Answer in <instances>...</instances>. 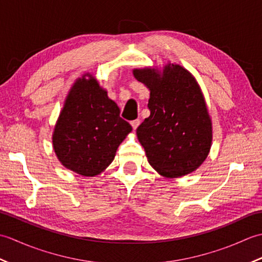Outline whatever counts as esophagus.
I'll use <instances>...</instances> for the list:
<instances>
[{"instance_id": "esophagus-1", "label": "esophagus", "mask_w": 262, "mask_h": 262, "mask_svg": "<svg viewBox=\"0 0 262 262\" xmlns=\"http://www.w3.org/2000/svg\"><path fill=\"white\" fill-rule=\"evenodd\" d=\"M140 124H141V121H140V119H136V120H133L132 122H130V125H132V127H133V129L134 130H136V128L140 126Z\"/></svg>"}]
</instances>
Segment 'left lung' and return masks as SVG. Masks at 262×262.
Returning <instances> with one entry per match:
<instances>
[{
    "label": "left lung",
    "mask_w": 262,
    "mask_h": 262,
    "mask_svg": "<svg viewBox=\"0 0 262 262\" xmlns=\"http://www.w3.org/2000/svg\"><path fill=\"white\" fill-rule=\"evenodd\" d=\"M149 90L151 115L136 129L152 168L164 178H180L197 170L207 159L213 124L194 76L183 66L166 63L162 70H133Z\"/></svg>",
    "instance_id": "8db88e82"
}]
</instances>
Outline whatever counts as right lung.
Here are the masks:
<instances>
[{"label":"right lung","instance_id":"obj_1","mask_svg":"<svg viewBox=\"0 0 262 262\" xmlns=\"http://www.w3.org/2000/svg\"><path fill=\"white\" fill-rule=\"evenodd\" d=\"M120 110L91 73L77 77L53 132V148L66 169L84 177L103 172L132 132Z\"/></svg>","mask_w":262,"mask_h":262}]
</instances>
